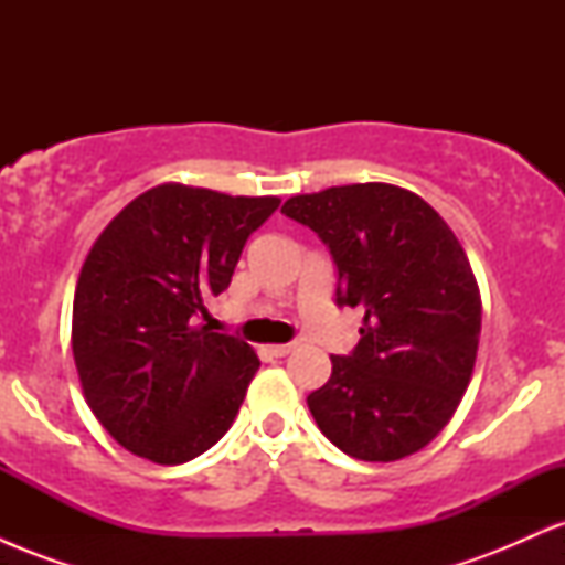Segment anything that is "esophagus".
<instances>
[{
    "label": "esophagus",
    "mask_w": 565,
    "mask_h": 565,
    "mask_svg": "<svg viewBox=\"0 0 565 565\" xmlns=\"http://www.w3.org/2000/svg\"><path fill=\"white\" fill-rule=\"evenodd\" d=\"M291 342H287V345H268V353L270 355H276V359H284V355H289L291 353Z\"/></svg>",
    "instance_id": "obj_1"
}]
</instances>
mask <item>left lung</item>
<instances>
[{
    "instance_id": "1",
    "label": "left lung",
    "mask_w": 565,
    "mask_h": 565,
    "mask_svg": "<svg viewBox=\"0 0 565 565\" xmlns=\"http://www.w3.org/2000/svg\"><path fill=\"white\" fill-rule=\"evenodd\" d=\"M281 212L329 246L337 305L364 308L359 345L332 355V377L308 395L316 425L364 462L419 451L476 366L481 291L462 244L425 199L387 183L291 196Z\"/></svg>"
}]
</instances>
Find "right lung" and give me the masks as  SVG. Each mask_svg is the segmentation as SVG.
<instances>
[{
    "mask_svg": "<svg viewBox=\"0 0 565 565\" xmlns=\"http://www.w3.org/2000/svg\"><path fill=\"white\" fill-rule=\"evenodd\" d=\"M278 204L164 183L97 236L76 284L71 348L84 398L127 451L183 465L228 433L260 359L199 319Z\"/></svg>",
    "mask_w": 565,
    "mask_h": 565,
    "instance_id": "1",
    "label": "right lung"
}]
</instances>
